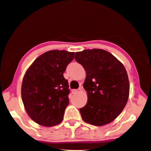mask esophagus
<instances>
[{
    "label": "esophagus",
    "instance_id": "34e87169",
    "mask_svg": "<svg viewBox=\"0 0 151 151\" xmlns=\"http://www.w3.org/2000/svg\"><path fill=\"white\" fill-rule=\"evenodd\" d=\"M76 93H78L77 89H73V90H72V93H73V94H76Z\"/></svg>",
    "mask_w": 151,
    "mask_h": 151
}]
</instances>
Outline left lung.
Returning <instances> with one entry per match:
<instances>
[{
  "mask_svg": "<svg viewBox=\"0 0 151 151\" xmlns=\"http://www.w3.org/2000/svg\"><path fill=\"white\" fill-rule=\"evenodd\" d=\"M75 59L87 73L83 87L88 101L79 109L83 119L97 126L111 122L128 99L130 85L126 68L116 57L101 49L76 52Z\"/></svg>",
  "mask_w": 151,
  "mask_h": 151,
  "instance_id": "obj_1",
  "label": "left lung"
}]
</instances>
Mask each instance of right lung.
<instances>
[{
    "instance_id": "obj_1",
    "label": "right lung",
    "mask_w": 151,
    "mask_h": 151,
    "mask_svg": "<svg viewBox=\"0 0 151 151\" xmlns=\"http://www.w3.org/2000/svg\"><path fill=\"white\" fill-rule=\"evenodd\" d=\"M75 52L51 50L38 57L24 75L21 97L27 113L33 121L53 126L63 121L70 93L63 73Z\"/></svg>"
}]
</instances>
